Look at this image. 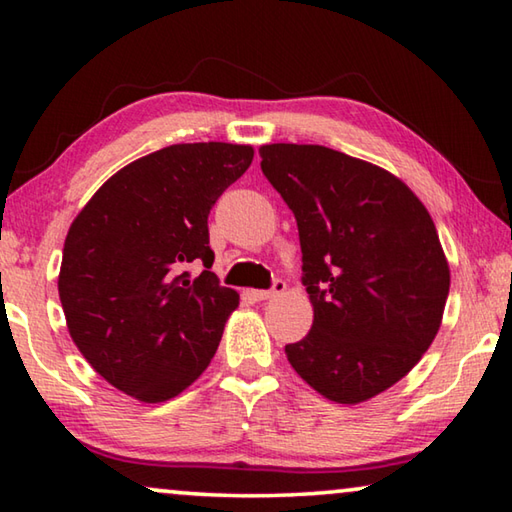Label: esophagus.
Listing matches in <instances>:
<instances>
[{"label":"esophagus","instance_id":"34e87169","mask_svg":"<svg viewBox=\"0 0 512 512\" xmlns=\"http://www.w3.org/2000/svg\"><path fill=\"white\" fill-rule=\"evenodd\" d=\"M284 291H287V284H284L282 280H275L273 287L268 291H253V298L255 300H273L277 296H282Z\"/></svg>","mask_w":512,"mask_h":512}]
</instances>
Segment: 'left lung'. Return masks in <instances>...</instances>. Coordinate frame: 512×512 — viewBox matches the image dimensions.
Here are the masks:
<instances>
[{
    "mask_svg": "<svg viewBox=\"0 0 512 512\" xmlns=\"http://www.w3.org/2000/svg\"><path fill=\"white\" fill-rule=\"evenodd\" d=\"M262 171L298 221L314 325L284 348L336 404L397 384L436 339L449 264L422 201L391 171L318 144H264Z\"/></svg>",
    "mask_w": 512,
    "mask_h": 512,
    "instance_id": "8db88e82",
    "label": "left lung"
}]
</instances>
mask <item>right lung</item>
Listing matches in <instances>:
<instances>
[{"mask_svg":"<svg viewBox=\"0 0 512 512\" xmlns=\"http://www.w3.org/2000/svg\"><path fill=\"white\" fill-rule=\"evenodd\" d=\"M253 146L173 144L110 176L69 225L58 296L76 348L117 391L167 402L210 366L239 293L212 271L207 216ZM189 263L206 271L192 278Z\"/></svg>","mask_w":512,"mask_h":512,"instance_id":"add662e5","label":"right lung"}]
</instances>
